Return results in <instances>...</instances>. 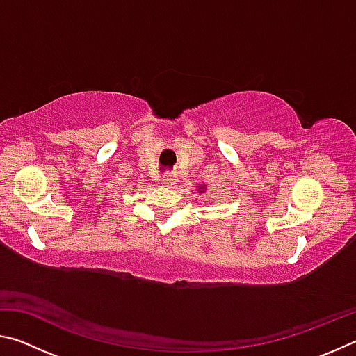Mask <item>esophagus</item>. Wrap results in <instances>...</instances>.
Instances as JSON below:
<instances>
[{
  "mask_svg": "<svg viewBox=\"0 0 356 356\" xmlns=\"http://www.w3.org/2000/svg\"><path fill=\"white\" fill-rule=\"evenodd\" d=\"M176 174L174 172H166L163 174V177H161V182H163L165 185H174L176 184Z\"/></svg>",
  "mask_w": 356,
  "mask_h": 356,
  "instance_id": "34e87169",
  "label": "esophagus"
}]
</instances>
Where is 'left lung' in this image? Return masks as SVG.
I'll return each mask as SVG.
<instances>
[{
  "label": "left lung",
  "mask_w": 356,
  "mask_h": 356,
  "mask_svg": "<svg viewBox=\"0 0 356 356\" xmlns=\"http://www.w3.org/2000/svg\"><path fill=\"white\" fill-rule=\"evenodd\" d=\"M197 191H200V193H204V191H206V185H201V186H200V190H197Z\"/></svg>",
  "instance_id": "obj_1"
}]
</instances>
